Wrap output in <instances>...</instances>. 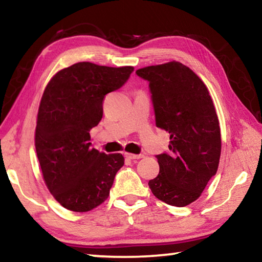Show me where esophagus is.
Returning <instances> with one entry per match:
<instances>
[{
	"label": "esophagus",
	"instance_id": "esophagus-1",
	"mask_svg": "<svg viewBox=\"0 0 262 262\" xmlns=\"http://www.w3.org/2000/svg\"><path fill=\"white\" fill-rule=\"evenodd\" d=\"M125 156L129 159H140L143 158L144 155H134V154H129V152H125Z\"/></svg>",
	"mask_w": 262,
	"mask_h": 262
}]
</instances>
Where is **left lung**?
<instances>
[{
	"instance_id": "left-lung-1",
	"label": "left lung",
	"mask_w": 262,
	"mask_h": 262,
	"mask_svg": "<svg viewBox=\"0 0 262 262\" xmlns=\"http://www.w3.org/2000/svg\"><path fill=\"white\" fill-rule=\"evenodd\" d=\"M149 82L158 128L168 132V151L156 155L159 174L149 181L152 194L170 206L199 199L219 168L221 129L207 86L177 61L136 70Z\"/></svg>"
}]
</instances>
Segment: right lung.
Instances as JSON below:
<instances>
[{"label": "right lung", "mask_w": 262, "mask_h": 262, "mask_svg": "<svg viewBox=\"0 0 262 262\" xmlns=\"http://www.w3.org/2000/svg\"><path fill=\"white\" fill-rule=\"evenodd\" d=\"M134 72L78 62L60 70L45 89L35 128V151L43 180L61 206L84 212L108 198L121 154L91 148L90 130L103 118V100Z\"/></svg>", "instance_id": "obj_1"}]
</instances>
